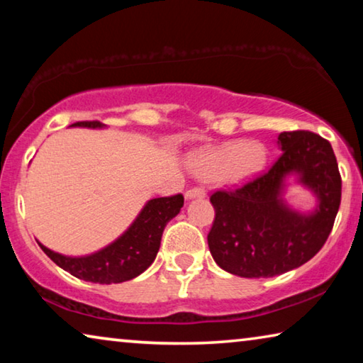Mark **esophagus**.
<instances>
[{
    "label": "esophagus",
    "instance_id": "obj_1",
    "mask_svg": "<svg viewBox=\"0 0 363 363\" xmlns=\"http://www.w3.org/2000/svg\"><path fill=\"white\" fill-rule=\"evenodd\" d=\"M205 196V189L201 187H194V189H189L186 192V199L187 200H194V199H203Z\"/></svg>",
    "mask_w": 363,
    "mask_h": 363
}]
</instances>
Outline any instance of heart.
Masks as SVG:
<instances>
[{
  "instance_id": "heart-1",
  "label": "heart",
  "mask_w": 363,
  "mask_h": 363,
  "mask_svg": "<svg viewBox=\"0 0 363 363\" xmlns=\"http://www.w3.org/2000/svg\"><path fill=\"white\" fill-rule=\"evenodd\" d=\"M187 167L200 179H213L225 187H238L261 173L267 150L257 140H230L200 147L187 155Z\"/></svg>"
}]
</instances>
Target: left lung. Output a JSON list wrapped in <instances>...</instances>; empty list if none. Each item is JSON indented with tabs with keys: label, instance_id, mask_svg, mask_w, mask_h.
I'll return each instance as SVG.
<instances>
[{
	"label": "left lung",
	"instance_id": "left-lung-1",
	"mask_svg": "<svg viewBox=\"0 0 363 363\" xmlns=\"http://www.w3.org/2000/svg\"><path fill=\"white\" fill-rule=\"evenodd\" d=\"M269 171L233 192L211 195L216 218L208 247L225 272L245 279L285 274L312 259L327 242L341 203V176L328 140L311 131L281 133ZM291 185L315 196L303 212L286 200Z\"/></svg>",
	"mask_w": 363,
	"mask_h": 363
}]
</instances>
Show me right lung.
Instances as JSON below:
<instances>
[{"instance_id":"right-lung-1","label":"right lung","mask_w":363,"mask_h":363,"mask_svg":"<svg viewBox=\"0 0 363 363\" xmlns=\"http://www.w3.org/2000/svg\"><path fill=\"white\" fill-rule=\"evenodd\" d=\"M70 128L106 130L99 121H78ZM184 196H162L145 201L143 210L134 218L130 227L107 247L83 256H67L49 250L40 240L41 250L73 277L93 284L110 285L131 280L144 272L155 261L160 242L167 224L179 214Z\"/></svg>"}]
</instances>
